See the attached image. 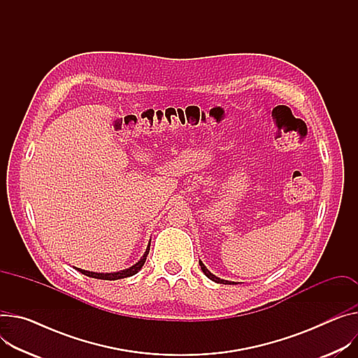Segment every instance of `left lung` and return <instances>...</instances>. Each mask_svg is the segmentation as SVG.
<instances>
[{
	"mask_svg": "<svg viewBox=\"0 0 358 358\" xmlns=\"http://www.w3.org/2000/svg\"><path fill=\"white\" fill-rule=\"evenodd\" d=\"M199 265H201V268H202V271H203V273L206 275V277L209 278V280H212V281H215V282H217V284H228V285H232V284H235V282H231V281H225V280H221V278H217V277H215L213 273H210L208 269H206V266L199 261Z\"/></svg>",
	"mask_w": 358,
	"mask_h": 358,
	"instance_id": "8db88e82",
	"label": "left lung"
}]
</instances>
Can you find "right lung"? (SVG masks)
Instances as JSON below:
<instances>
[{
    "mask_svg": "<svg viewBox=\"0 0 358 358\" xmlns=\"http://www.w3.org/2000/svg\"><path fill=\"white\" fill-rule=\"evenodd\" d=\"M149 250H150V243L148 246V250L145 252V255L141 258V261L134 264L133 266L124 269V271H119V272H113V273H97V272H90V271H85V269H78L76 268L77 271H80L81 273L87 275V277H92V278H97V280H107V281H115V280H122V278H127V277H131V275L137 273L141 271V268L145 265L146 262V258H148V254H149Z\"/></svg>",
    "mask_w": 358,
    "mask_h": 358,
    "instance_id": "1",
    "label": "right lung"
}]
</instances>
